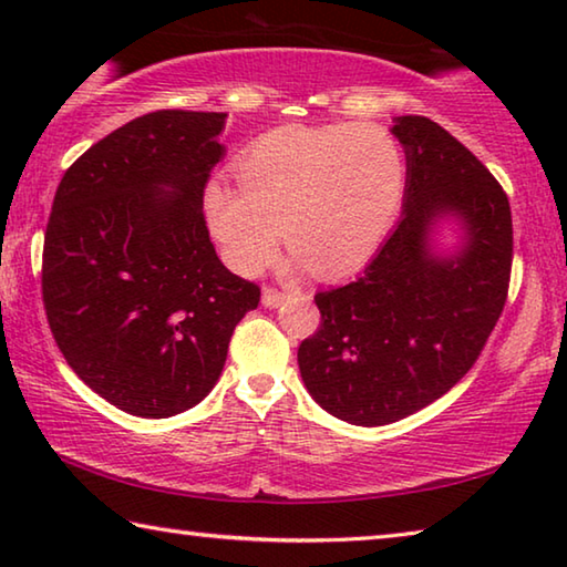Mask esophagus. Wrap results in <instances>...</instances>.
Wrapping results in <instances>:
<instances>
[{
  "mask_svg": "<svg viewBox=\"0 0 567 567\" xmlns=\"http://www.w3.org/2000/svg\"><path fill=\"white\" fill-rule=\"evenodd\" d=\"M285 300V292L275 290V287H265L262 290V305L265 307H280Z\"/></svg>",
  "mask_w": 567,
  "mask_h": 567,
  "instance_id": "1",
  "label": "esophagus"
}]
</instances>
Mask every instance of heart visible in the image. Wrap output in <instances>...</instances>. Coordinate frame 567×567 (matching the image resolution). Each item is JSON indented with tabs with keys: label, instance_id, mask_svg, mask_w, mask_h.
<instances>
[{
	"label": "heart",
	"instance_id": "heart-1",
	"mask_svg": "<svg viewBox=\"0 0 567 567\" xmlns=\"http://www.w3.org/2000/svg\"><path fill=\"white\" fill-rule=\"evenodd\" d=\"M237 185L205 187L207 227L235 272L260 275L282 239L315 275L375 252L405 195V157L378 124H287L235 162Z\"/></svg>",
	"mask_w": 567,
	"mask_h": 567
}]
</instances>
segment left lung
<instances>
[{
    "mask_svg": "<svg viewBox=\"0 0 567 567\" xmlns=\"http://www.w3.org/2000/svg\"><path fill=\"white\" fill-rule=\"evenodd\" d=\"M405 147V207L358 280L315 295L322 322L297 350L305 388L352 425H390L465 378L501 318L513 267L511 203L473 152L417 114L392 124ZM455 216L464 245L429 235Z\"/></svg>",
    "mask_w": 567,
    "mask_h": 567,
    "instance_id": "left-lung-1",
    "label": "left lung"
}]
</instances>
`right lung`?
Returning a JSON list of instances; mask_svg holds the SVG:
<instances>
[{
	"label": "right lung",
	"instance_id": "1",
	"mask_svg": "<svg viewBox=\"0 0 567 567\" xmlns=\"http://www.w3.org/2000/svg\"><path fill=\"white\" fill-rule=\"evenodd\" d=\"M225 112L142 114L64 172L44 233L42 300L70 368L137 417L195 408L260 287L219 262L205 185Z\"/></svg>",
	"mask_w": 567,
	"mask_h": 567
}]
</instances>
